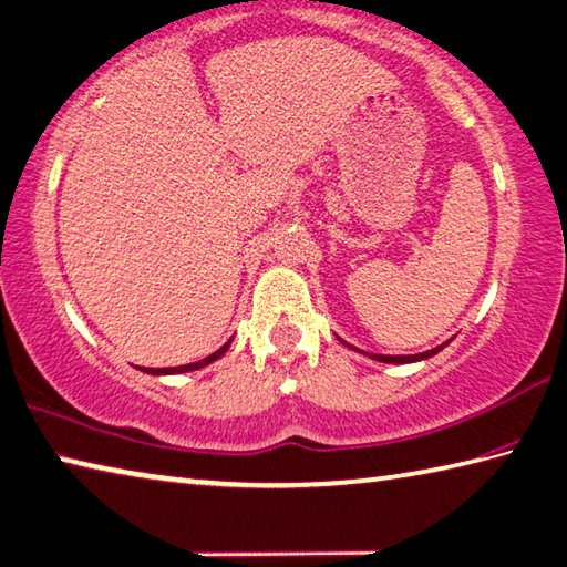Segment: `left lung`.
<instances>
[{"mask_svg": "<svg viewBox=\"0 0 567 567\" xmlns=\"http://www.w3.org/2000/svg\"><path fill=\"white\" fill-rule=\"evenodd\" d=\"M340 343H346V340H340ZM346 346H348V343H346ZM446 346H450V340H446V343H442V346L432 348V350H426V352H416V355H378V352H362V350L352 348V346H348V348L358 350V352H362V355H368V358L378 360V362H390V365H408V362H420V360H426V358L436 355V352H440V350L446 348Z\"/></svg>", "mask_w": 567, "mask_h": 567, "instance_id": "1", "label": "left lung"}]
</instances>
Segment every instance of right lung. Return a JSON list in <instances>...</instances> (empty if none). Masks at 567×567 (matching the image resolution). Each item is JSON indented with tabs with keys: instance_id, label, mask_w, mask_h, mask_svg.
<instances>
[{
	"instance_id": "obj_1",
	"label": "right lung",
	"mask_w": 567,
	"mask_h": 567,
	"mask_svg": "<svg viewBox=\"0 0 567 567\" xmlns=\"http://www.w3.org/2000/svg\"><path fill=\"white\" fill-rule=\"evenodd\" d=\"M231 340L234 338H229L227 343H224L217 352H212V355H207L205 360H197V362H189V365H177V368H145L143 372H147V375H179V372H192V370H199V368H207L209 362H215V360H219L224 352L229 350V346H231Z\"/></svg>"
}]
</instances>
